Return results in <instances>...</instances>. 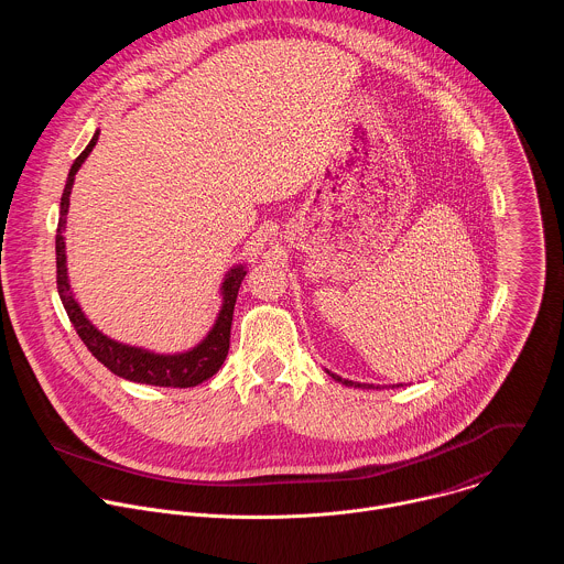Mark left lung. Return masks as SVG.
Wrapping results in <instances>:
<instances>
[{"label": "left lung", "mask_w": 564, "mask_h": 564, "mask_svg": "<svg viewBox=\"0 0 564 564\" xmlns=\"http://www.w3.org/2000/svg\"><path fill=\"white\" fill-rule=\"evenodd\" d=\"M333 375V372H330ZM333 379H337V381H341V383H346V386H355V388H361V383H355V381H348V379H341L339 375H333Z\"/></svg>", "instance_id": "obj_1"}]
</instances>
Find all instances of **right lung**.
<instances>
[{"label":"right lung","instance_id":"add662e5","mask_svg":"<svg viewBox=\"0 0 564 564\" xmlns=\"http://www.w3.org/2000/svg\"><path fill=\"white\" fill-rule=\"evenodd\" d=\"M98 131L94 133L91 142L87 149L75 158V163L70 165L64 194L59 200V220H57V234H55V263H57V292L62 299V305L70 318V324L79 339L85 341V346L91 350V355L105 364L113 375L138 381V383H149V386H165V388H192L203 383L205 379L214 377L218 368L223 366L227 350H229V333H231V316H234V305L238 296V288L243 276L248 274L243 265H236L229 270V274L223 281V307L218 312V318L209 335L192 350L181 352V355H155L142 348L124 346L107 335H102L91 321L85 316V312L79 310L77 301L70 294L68 276H66V252H64V227H66V214H68V196L73 189V181L77 170L83 167L87 155L98 142Z\"/></svg>","mask_w":564,"mask_h":564}]
</instances>
